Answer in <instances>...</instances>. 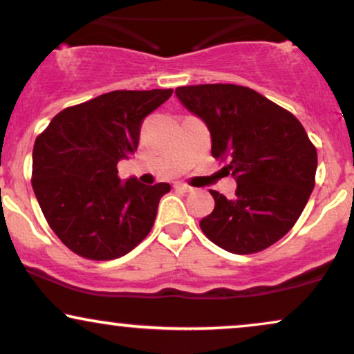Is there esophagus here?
Masks as SVG:
<instances>
[{"instance_id":"obj_1","label":"esophagus","mask_w":354,"mask_h":354,"mask_svg":"<svg viewBox=\"0 0 354 354\" xmlns=\"http://www.w3.org/2000/svg\"><path fill=\"white\" fill-rule=\"evenodd\" d=\"M174 188H176L178 191H181V193H191V191H193V188L188 185H185V183H176V185H174Z\"/></svg>"}]
</instances>
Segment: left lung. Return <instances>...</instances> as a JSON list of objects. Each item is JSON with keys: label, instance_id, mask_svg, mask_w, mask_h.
<instances>
[{"label": "left lung", "instance_id": "left-lung-1", "mask_svg": "<svg viewBox=\"0 0 354 354\" xmlns=\"http://www.w3.org/2000/svg\"><path fill=\"white\" fill-rule=\"evenodd\" d=\"M176 97L206 123L211 153L236 178L232 199L211 191L216 206L201 231L232 254L261 252L293 227L308 203L317 148L301 123L249 87L201 84L178 87Z\"/></svg>", "mask_w": 354, "mask_h": 354}]
</instances>
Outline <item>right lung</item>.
Returning <instances> with one entry per match:
<instances>
[{"label":"right lung","mask_w":354,"mask_h":354,"mask_svg":"<svg viewBox=\"0 0 354 354\" xmlns=\"http://www.w3.org/2000/svg\"><path fill=\"white\" fill-rule=\"evenodd\" d=\"M171 88L113 91L64 109L34 142L32 189L55 236L91 261L129 254L155 223L168 183L118 178L117 163L133 155L143 118Z\"/></svg>","instance_id":"add662e5"}]
</instances>
